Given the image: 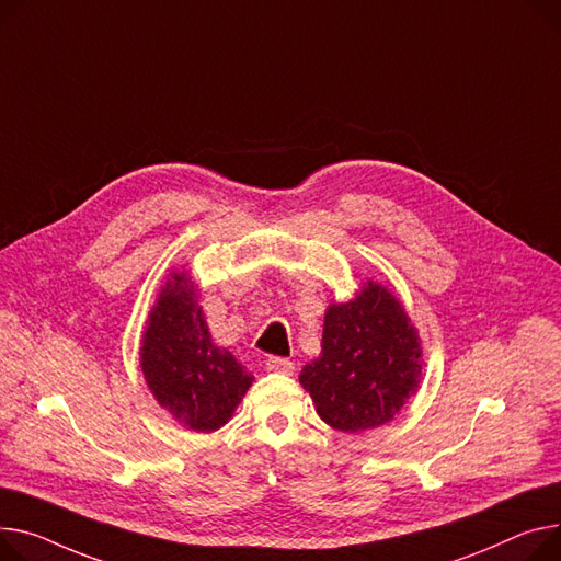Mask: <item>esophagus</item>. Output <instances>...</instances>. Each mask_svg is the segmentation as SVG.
<instances>
[{
    "instance_id": "1",
    "label": "esophagus",
    "mask_w": 561,
    "mask_h": 561,
    "mask_svg": "<svg viewBox=\"0 0 561 561\" xmlns=\"http://www.w3.org/2000/svg\"><path fill=\"white\" fill-rule=\"evenodd\" d=\"M268 371H277V375H293V360L282 358V356H271L266 360Z\"/></svg>"
}]
</instances>
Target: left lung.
Segmentation results:
<instances>
[{
  "label": "left lung",
  "instance_id": "left-lung-1",
  "mask_svg": "<svg viewBox=\"0 0 561 561\" xmlns=\"http://www.w3.org/2000/svg\"><path fill=\"white\" fill-rule=\"evenodd\" d=\"M417 327L388 286L360 282L347 302L324 311L322 352L300 371L324 424L343 433L383 426L422 381Z\"/></svg>",
  "mask_w": 561,
  "mask_h": 561
}]
</instances>
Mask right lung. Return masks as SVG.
Listing matches in <instances>:
<instances>
[{"label":"right lung","mask_w":561,"mask_h":561,"mask_svg":"<svg viewBox=\"0 0 561 561\" xmlns=\"http://www.w3.org/2000/svg\"><path fill=\"white\" fill-rule=\"evenodd\" d=\"M190 271H173L148 311L139 367L153 399L184 428L214 433L226 426L254 377L211 341Z\"/></svg>","instance_id":"obj_1"}]
</instances>
